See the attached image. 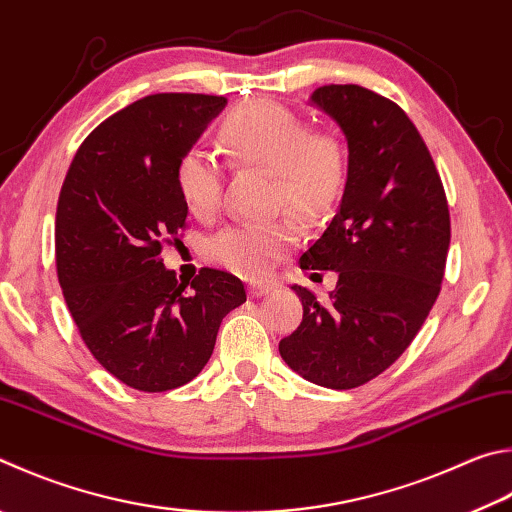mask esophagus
<instances>
[{"instance_id": "34e87169", "label": "esophagus", "mask_w": 512, "mask_h": 512, "mask_svg": "<svg viewBox=\"0 0 512 512\" xmlns=\"http://www.w3.org/2000/svg\"><path fill=\"white\" fill-rule=\"evenodd\" d=\"M271 291H275L273 284H250L248 286L250 297H262V295H268Z\"/></svg>"}]
</instances>
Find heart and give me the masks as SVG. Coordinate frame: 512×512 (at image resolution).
I'll return each mask as SVG.
<instances>
[{"label": "heart", "instance_id": "obj_1", "mask_svg": "<svg viewBox=\"0 0 512 512\" xmlns=\"http://www.w3.org/2000/svg\"><path fill=\"white\" fill-rule=\"evenodd\" d=\"M230 163L275 174V206L306 219L336 199L345 181V150L336 136L311 132L291 109L275 102H246L219 127ZM174 183L192 215L212 217L221 203V170L201 152H185L174 167ZM286 221L232 226L206 244L210 262L241 277H264L293 244Z\"/></svg>", "mask_w": 512, "mask_h": 512}]
</instances>
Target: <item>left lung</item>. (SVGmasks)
Instances as JSON below:
<instances>
[{
  "label": "left lung",
  "instance_id": "8db88e82",
  "mask_svg": "<svg viewBox=\"0 0 512 512\" xmlns=\"http://www.w3.org/2000/svg\"><path fill=\"white\" fill-rule=\"evenodd\" d=\"M309 105L347 138L338 210L300 257L304 271H336L318 300L293 284L302 324L280 342L288 367L315 385L353 389L392 365L441 291L450 212L421 134L396 102L358 85H324Z\"/></svg>",
  "mask_w": 512,
  "mask_h": 512
}]
</instances>
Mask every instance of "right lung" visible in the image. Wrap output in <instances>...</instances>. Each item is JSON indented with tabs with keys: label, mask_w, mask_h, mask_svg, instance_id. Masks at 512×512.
<instances>
[{
	"label": "right lung",
	"mask_w": 512,
	"mask_h": 512,
	"mask_svg": "<svg viewBox=\"0 0 512 512\" xmlns=\"http://www.w3.org/2000/svg\"><path fill=\"white\" fill-rule=\"evenodd\" d=\"M226 105L203 94L136 100L85 138L62 185L55 262L64 300L94 358L141 392L199 376L221 320L246 302L239 277L203 268L188 288L161 259L188 217L176 161Z\"/></svg>",
	"instance_id": "right-lung-1"
}]
</instances>
